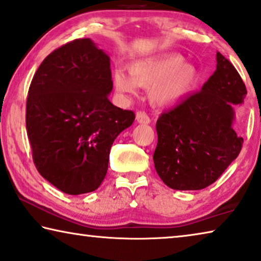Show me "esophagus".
Wrapping results in <instances>:
<instances>
[{"instance_id": "obj_1", "label": "esophagus", "mask_w": 261, "mask_h": 261, "mask_svg": "<svg viewBox=\"0 0 261 261\" xmlns=\"http://www.w3.org/2000/svg\"><path fill=\"white\" fill-rule=\"evenodd\" d=\"M136 120H137L139 124H150L151 122V119L149 116H147V114L143 111H138L137 114H136Z\"/></svg>"}]
</instances>
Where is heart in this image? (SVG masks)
<instances>
[{
	"label": "heart",
	"instance_id": "heart-1",
	"mask_svg": "<svg viewBox=\"0 0 261 261\" xmlns=\"http://www.w3.org/2000/svg\"><path fill=\"white\" fill-rule=\"evenodd\" d=\"M130 73L116 70L112 77L116 90L135 95L138 87L151 89V100L162 108L176 107L188 98L199 77L197 68L186 63L179 54L135 62L130 65Z\"/></svg>",
	"mask_w": 261,
	"mask_h": 261
}]
</instances>
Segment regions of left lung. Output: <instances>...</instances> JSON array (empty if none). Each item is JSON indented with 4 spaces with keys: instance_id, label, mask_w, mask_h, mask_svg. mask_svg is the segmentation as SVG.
<instances>
[{
    "instance_id": "1",
    "label": "left lung",
    "mask_w": 261,
    "mask_h": 261,
    "mask_svg": "<svg viewBox=\"0 0 261 261\" xmlns=\"http://www.w3.org/2000/svg\"><path fill=\"white\" fill-rule=\"evenodd\" d=\"M247 95L242 77L220 53L200 91L158 118L154 168L165 185L188 191L207 188L238 157L244 139L233 129L234 109Z\"/></svg>"
}]
</instances>
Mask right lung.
Listing matches in <instances>:
<instances>
[{"label":"right lung","instance_id":"obj_1","mask_svg":"<svg viewBox=\"0 0 261 261\" xmlns=\"http://www.w3.org/2000/svg\"><path fill=\"white\" fill-rule=\"evenodd\" d=\"M111 91L110 57L90 38L56 49L34 75L27 134L38 172L60 191L92 192L106 178L112 143L135 120Z\"/></svg>","mask_w":261,"mask_h":261}]
</instances>
